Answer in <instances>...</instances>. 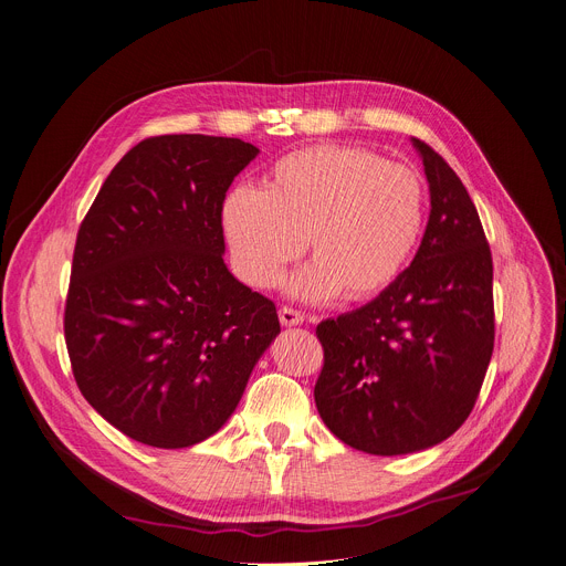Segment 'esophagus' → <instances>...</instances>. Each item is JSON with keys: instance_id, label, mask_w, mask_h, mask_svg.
<instances>
[{"instance_id": "34e87169", "label": "esophagus", "mask_w": 566, "mask_h": 566, "mask_svg": "<svg viewBox=\"0 0 566 566\" xmlns=\"http://www.w3.org/2000/svg\"><path fill=\"white\" fill-rule=\"evenodd\" d=\"M277 314H280V323L284 327H295V325H302V321H304V316L297 310H293V306H282Z\"/></svg>"}]
</instances>
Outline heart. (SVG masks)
<instances>
[{
  "mask_svg": "<svg viewBox=\"0 0 566 566\" xmlns=\"http://www.w3.org/2000/svg\"><path fill=\"white\" fill-rule=\"evenodd\" d=\"M424 217L422 176L358 146L291 153L269 171L264 191L237 187L221 205L232 262L252 286H271L306 241L314 264L291 291L310 300L384 293L413 256Z\"/></svg>",
  "mask_w": 566,
  "mask_h": 566,
  "instance_id": "heart-1",
  "label": "heart"
}]
</instances>
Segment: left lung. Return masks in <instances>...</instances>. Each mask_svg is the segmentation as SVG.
Returning a JSON list of instances; mask_svg holds the SVG:
<instances>
[{"label":"left lung","mask_w":566,"mask_h":566,"mask_svg":"<svg viewBox=\"0 0 566 566\" xmlns=\"http://www.w3.org/2000/svg\"><path fill=\"white\" fill-rule=\"evenodd\" d=\"M431 214L410 266L361 310L316 327L314 388L345 444L399 455L429 449L472 413L494 349L492 252L474 202L442 156L413 137Z\"/></svg>","instance_id":"obj_1"}]
</instances>
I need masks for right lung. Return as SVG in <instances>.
Wrapping results in <instances>:
<instances>
[{"label": "right lung", "instance_id": "obj_1", "mask_svg": "<svg viewBox=\"0 0 566 566\" xmlns=\"http://www.w3.org/2000/svg\"><path fill=\"white\" fill-rule=\"evenodd\" d=\"M256 153L237 137H148L78 228L65 302L72 373L96 413L142 444L214 436L280 334L273 300L223 262L221 205Z\"/></svg>", "mask_w": 566, "mask_h": 566}]
</instances>
